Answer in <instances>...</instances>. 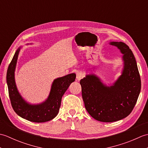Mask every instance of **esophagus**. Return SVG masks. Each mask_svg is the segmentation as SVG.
Instances as JSON below:
<instances>
[{
    "instance_id": "34e87169",
    "label": "esophagus",
    "mask_w": 148,
    "mask_h": 148,
    "mask_svg": "<svg viewBox=\"0 0 148 148\" xmlns=\"http://www.w3.org/2000/svg\"><path fill=\"white\" fill-rule=\"evenodd\" d=\"M84 77V74L81 72H78L76 74V79L78 81H80L81 79Z\"/></svg>"
}]
</instances>
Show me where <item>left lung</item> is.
<instances>
[{"label": "left lung", "mask_w": 148, "mask_h": 148, "mask_svg": "<svg viewBox=\"0 0 148 148\" xmlns=\"http://www.w3.org/2000/svg\"><path fill=\"white\" fill-rule=\"evenodd\" d=\"M122 55L121 75L108 86L93 73L81 79L82 97L88 112L96 120L113 122L129 115L137 102L141 88L140 77L132 51L122 42H109Z\"/></svg>", "instance_id": "1"}]
</instances>
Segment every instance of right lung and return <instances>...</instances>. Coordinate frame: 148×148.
Segmentation results:
<instances>
[{"label":"right lung","instance_id":"obj_1","mask_svg":"<svg viewBox=\"0 0 148 148\" xmlns=\"http://www.w3.org/2000/svg\"><path fill=\"white\" fill-rule=\"evenodd\" d=\"M21 48L22 46L19 47L16 51L8 67L6 76L9 95L12 108L18 116L28 121L42 123L51 120L57 116L60 108L62 96L70 84L75 81L76 74H69L53 81L48 98L44 102L39 103L28 102L19 92L15 81L16 67Z\"/></svg>","mask_w":148,"mask_h":148}]
</instances>
